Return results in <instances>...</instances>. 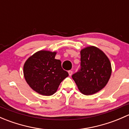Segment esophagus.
Segmentation results:
<instances>
[{
	"instance_id": "esophagus-1",
	"label": "esophagus",
	"mask_w": 129,
	"mask_h": 129,
	"mask_svg": "<svg viewBox=\"0 0 129 129\" xmlns=\"http://www.w3.org/2000/svg\"><path fill=\"white\" fill-rule=\"evenodd\" d=\"M69 74L70 76H71V75H72V71H69Z\"/></svg>"
}]
</instances>
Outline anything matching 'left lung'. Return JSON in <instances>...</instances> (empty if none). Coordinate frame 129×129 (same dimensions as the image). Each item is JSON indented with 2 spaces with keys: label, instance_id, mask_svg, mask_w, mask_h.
<instances>
[{
  "label": "left lung",
  "instance_id": "8db88e82",
  "mask_svg": "<svg viewBox=\"0 0 129 129\" xmlns=\"http://www.w3.org/2000/svg\"><path fill=\"white\" fill-rule=\"evenodd\" d=\"M80 61L81 69L72 75V79L82 93L94 94L109 82L111 63L105 53L95 46L87 47L80 50Z\"/></svg>",
  "mask_w": 129,
  "mask_h": 129
}]
</instances>
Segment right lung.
<instances>
[{
	"label": "right lung",
	"mask_w": 129,
	"mask_h": 129,
	"mask_svg": "<svg viewBox=\"0 0 129 129\" xmlns=\"http://www.w3.org/2000/svg\"><path fill=\"white\" fill-rule=\"evenodd\" d=\"M56 52L42 50L27 58L24 65V76L30 88L42 95H52L61 82L69 76L61 61L55 59Z\"/></svg>",
	"instance_id": "right-lung-1"
}]
</instances>
